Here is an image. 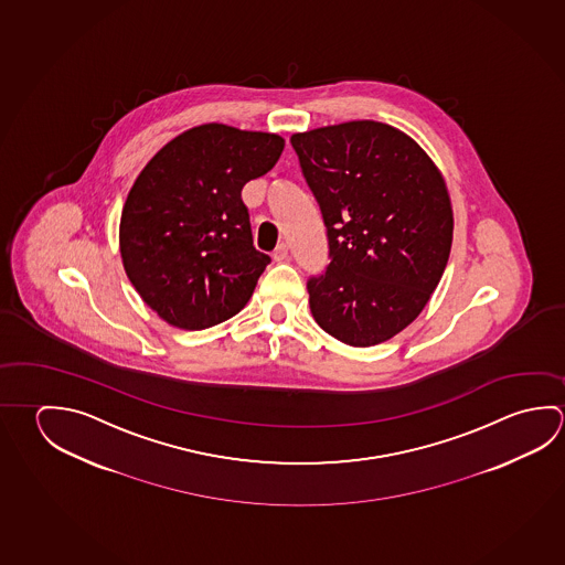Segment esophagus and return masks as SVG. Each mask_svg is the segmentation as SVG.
<instances>
[{"label":"esophagus","instance_id":"esophagus-1","mask_svg":"<svg viewBox=\"0 0 565 565\" xmlns=\"http://www.w3.org/2000/svg\"><path fill=\"white\" fill-rule=\"evenodd\" d=\"M287 254H289L287 244H279L278 248L274 249V259L276 262H284V259H287Z\"/></svg>","mask_w":565,"mask_h":565}]
</instances>
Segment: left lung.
<instances>
[{
  "instance_id": "left-lung-1",
  "label": "left lung",
  "mask_w": 565,
  "mask_h": 565,
  "mask_svg": "<svg viewBox=\"0 0 565 565\" xmlns=\"http://www.w3.org/2000/svg\"><path fill=\"white\" fill-rule=\"evenodd\" d=\"M291 147L329 239L326 274L307 281L311 313L347 345H379L415 321L445 274V179L415 140L376 120L296 132Z\"/></svg>"
}]
</instances>
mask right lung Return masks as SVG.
<instances>
[{
    "instance_id": "right-lung-1",
    "label": "right lung",
    "mask_w": 565,
    "mask_h": 565,
    "mask_svg": "<svg viewBox=\"0 0 565 565\" xmlns=\"http://www.w3.org/2000/svg\"><path fill=\"white\" fill-rule=\"evenodd\" d=\"M286 140L220 122L184 130L140 170L120 214L122 266L169 326H218L248 303L268 254L254 248L242 189Z\"/></svg>"
}]
</instances>
